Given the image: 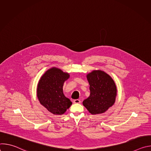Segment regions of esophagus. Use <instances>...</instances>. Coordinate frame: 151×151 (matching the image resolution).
<instances>
[{
  "mask_svg": "<svg viewBox=\"0 0 151 151\" xmlns=\"http://www.w3.org/2000/svg\"><path fill=\"white\" fill-rule=\"evenodd\" d=\"M73 103L75 104H79V103H81V100L79 99H76L73 100Z\"/></svg>",
  "mask_w": 151,
  "mask_h": 151,
  "instance_id": "1",
  "label": "esophagus"
}]
</instances>
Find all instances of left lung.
Masks as SVG:
<instances>
[{
    "mask_svg": "<svg viewBox=\"0 0 151 151\" xmlns=\"http://www.w3.org/2000/svg\"><path fill=\"white\" fill-rule=\"evenodd\" d=\"M90 96L83 105L93 115L106 112L115 101L116 87L112 78L101 70H94L87 75Z\"/></svg>",
    "mask_w": 151,
    "mask_h": 151,
    "instance_id": "8db88e82",
    "label": "left lung"
}]
</instances>
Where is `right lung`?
<instances>
[{"label":"right lung","mask_w":151,"mask_h":151,"mask_svg":"<svg viewBox=\"0 0 151 151\" xmlns=\"http://www.w3.org/2000/svg\"><path fill=\"white\" fill-rule=\"evenodd\" d=\"M69 75L57 68H52L43 75L38 83L37 96L41 104L55 115H62L72 103L63 92L64 82Z\"/></svg>","instance_id":"right-lung-1"}]
</instances>
